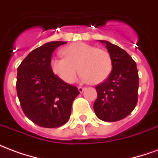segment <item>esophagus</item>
I'll return each instance as SVG.
<instances>
[{
  "instance_id": "34e87169",
  "label": "esophagus",
  "mask_w": 158,
  "mask_h": 158,
  "mask_svg": "<svg viewBox=\"0 0 158 158\" xmlns=\"http://www.w3.org/2000/svg\"><path fill=\"white\" fill-rule=\"evenodd\" d=\"M78 89H79V92L82 93L83 91L85 90V87H83V86H79V87H78Z\"/></svg>"
}]
</instances>
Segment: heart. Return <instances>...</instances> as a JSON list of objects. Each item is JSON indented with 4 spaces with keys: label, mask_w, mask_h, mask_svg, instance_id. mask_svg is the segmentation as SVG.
<instances>
[{
    "label": "heart",
    "mask_w": 158,
    "mask_h": 158,
    "mask_svg": "<svg viewBox=\"0 0 158 158\" xmlns=\"http://www.w3.org/2000/svg\"><path fill=\"white\" fill-rule=\"evenodd\" d=\"M62 53L64 56L53 57L50 64L52 72L66 83L73 82L79 69L83 71L81 79L92 84L103 82L112 72L111 56L103 49L75 42L63 48Z\"/></svg>",
    "instance_id": "obj_1"
}]
</instances>
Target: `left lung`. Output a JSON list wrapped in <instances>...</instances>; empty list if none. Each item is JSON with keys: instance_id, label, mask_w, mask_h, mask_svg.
Returning a JSON list of instances; mask_svg holds the SVG:
<instances>
[{"instance_id": "8db88e82", "label": "left lung", "mask_w": 158, "mask_h": 158, "mask_svg": "<svg viewBox=\"0 0 158 158\" xmlns=\"http://www.w3.org/2000/svg\"><path fill=\"white\" fill-rule=\"evenodd\" d=\"M113 70L108 78L96 86L97 99L94 102L95 113L105 122H116L124 118L135 109L138 102L139 74L136 62L127 52L106 40Z\"/></svg>"}]
</instances>
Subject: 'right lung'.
Listing matches in <instances>:
<instances>
[{
  "label": "right lung",
  "instance_id": "add662e5",
  "mask_svg": "<svg viewBox=\"0 0 158 158\" xmlns=\"http://www.w3.org/2000/svg\"><path fill=\"white\" fill-rule=\"evenodd\" d=\"M65 43H45L33 50L18 68L16 88L23 112L44 128L65 124L71 115L73 100L79 94L75 85L64 82L51 69L52 53Z\"/></svg>",
  "mask_w": 158,
  "mask_h": 158
}]
</instances>
